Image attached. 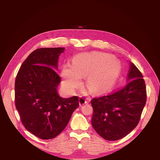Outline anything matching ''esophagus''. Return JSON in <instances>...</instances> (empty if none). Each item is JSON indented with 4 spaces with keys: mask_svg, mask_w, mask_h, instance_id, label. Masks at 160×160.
I'll list each match as a JSON object with an SVG mask.
<instances>
[{
    "mask_svg": "<svg viewBox=\"0 0 160 160\" xmlns=\"http://www.w3.org/2000/svg\"><path fill=\"white\" fill-rule=\"evenodd\" d=\"M79 102L80 105H83V104L87 103V100H86V99L85 98H83V97H80L79 99Z\"/></svg>",
    "mask_w": 160,
    "mask_h": 160,
    "instance_id": "esophagus-1",
    "label": "esophagus"
}]
</instances>
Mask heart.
I'll use <instances>...</instances> for the list:
<instances>
[{"label":"heart","instance_id":"heart-1","mask_svg":"<svg viewBox=\"0 0 160 160\" xmlns=\"http://www.w3.org/2000/svg\"><path fill=\"white\" fill-rule=\"evenodd\" d=\"M122 72V64L111 55L103 52L82 53L74 57L72 66L66 65L61 74L65 88L77 89L81 77H87L86 85L91 93L101 94L113 88Z\"/></svg>","mask_w":160,"mask_h":160}]
</instances>
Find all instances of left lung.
Listing matches in <instances>:
<instances>
[{
	"mask_svg": "<svg viewBox=\"0 0 160 160\" xmlns=\"http://www.w3.org/2000/svg\"><path fill=\"white\" fill-rule=\"evenodd\" d=\"M128 81L122 89L91 101L93 109L91 124L96 132L108 141L122 139L134 129L146 103L143 75L132 62Z\"/></svg>",
	"mask_w": 160,
	"mask_h": 160,
	"instance_id": "1",
	"label": "left lung"
}]
</instances>
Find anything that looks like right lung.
Masks as SVG:
<instances>
[{
    "instance_id": "add662e5",
    "label": "right lung",
    "mask_w": 160,
    "mask_h": 160,
    "mask_svg": "<svg viewBox=\"0 0 160 160\" xmlns=\"http://www.w3.org/2000/svg\"><path fill=\"white\" fill-rule=\"evenodd\" d=\"M65 48H41L22 62L15 80V106L25 128L42 139L57 136L79 107L77 96L58 93L61 77L55 70Z\"/></svg>"
}]
</instances>
